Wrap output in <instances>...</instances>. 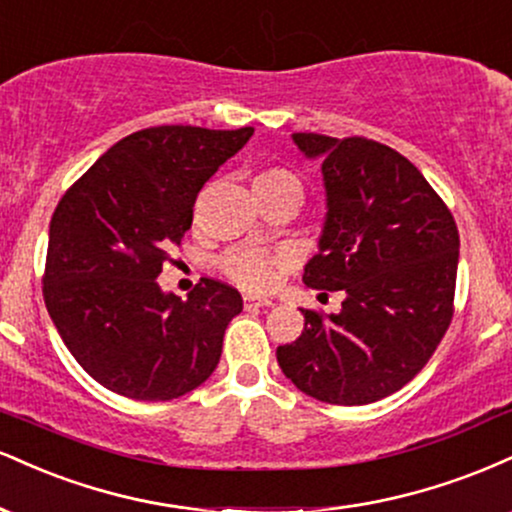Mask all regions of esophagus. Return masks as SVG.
<instances>
[{"label": "esophagus", "mask_w": 512, "mask_h": 512, "mask_svg": "<svg viewBox=\"0 0 512 512\" xmlns=\"http://www.w3.org/2000/svg\"><path fill=\"white\" fill-rule=\"evenodd\" d=\"M266 306H273V302L266 297H251V294H244V309H266Z\"/></svg>", "instance_id": "1"}]
</instances>
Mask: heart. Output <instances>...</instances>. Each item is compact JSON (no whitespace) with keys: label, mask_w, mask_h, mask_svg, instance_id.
<instances>
[{"label":"heart","mask_w":512,"mask_h":512,"mask_svg":"<svg viewBox=\"0 0 512 512\" xmlns=\"http://www.w3.org/2000/svg\"><path fill=\"white\" fill-rule=\"evenodd\" d=\"M275 186H290L302 196V182L299 177L285 167H266L254 177V189H275ZM282 266V256L275 251L254 249V246H242V249L227 251L220 258V270L239 287L251 292L270 290L278 280V270Z\"/></svg>","instance_id":"b5f03b06"}]
</instances>
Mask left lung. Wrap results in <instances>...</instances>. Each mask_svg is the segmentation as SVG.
Here are the masks:
<instances>
[{
  "label": "left lung",
  "mask_w": 512,
  "mask_h": 512,
  "mask_svg": "<svg viewBox=\"0 0 512 512\" xmlns=\"http://www.w3.org/2000/svg\"><path fill=\"white\" fill-rule=\"evenodd\" d=\"M321 158L326 225L304 282L345 292L340 314L302 309L278 364L311 398L369 405L424 369L453 321L460 234L443 198L398 150L364 136L294 134Z\"/></svg>",
  "instance_id": "8db88e82"
}]
</instances>
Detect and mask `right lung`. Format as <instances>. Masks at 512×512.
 <instances>
[{
	"instance_id": "obj_1",
	"label": "right lung",
	"mask_w": 512,
	"mask_h": 512,
	"mask_svg": "<svg viewBox=\"0 0 512 512\" xmlns=\"http://www.w3.org/2000/svg\"><path fill=\"white\" fill-rule=\"evenodd\" d=\"M254 129L150 126L122 138L54 208L42 297L74 359L131 400H174L222 354L242 294L201 278L186 302L158 285L203 184Z\"/></svg>"
}]
</instances>
